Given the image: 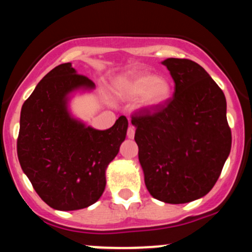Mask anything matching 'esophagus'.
Segmentation results:
<instances>
[{
    "instance_id": "obj_1",
    "label": "esophagus",
    "mask_w": 252,
    "mask_h": 252,
    "mask_svg": "<svg viewBox=\"0 0 252 252\" xmlns=\"http://www.w3.org/2000/svg\"><path fill=\"white\" fill-rule=\"evenodd\" d=\"M126 135H128L129 138H134V136H135V128H134V126H129Z\"/></svg>"
}]
</instances>
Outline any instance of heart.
<instances>
[{
  "label": "heart",
  "instance_id": "1",
  "mask_svg": "<svg viewBox=\"0 0 252 252\" xmlns=\"http://www.w3.org/2000/svg\"><path fill=\"white\" fill-rule=\"evenodd\" d=\"M116 92L126 98L140 97L138 106L152 111L168 102L173 94V86L168 78L155 77L149 72H137L118 80Z\"/></svg>",
  "mask_w": 252,
  "mask_h": 252
}]
</instances>
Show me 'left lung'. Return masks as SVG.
Segmentation results:
<instances>
[{
    "instance_id": "left-lung-1",
    "label": "left lung",
    "mask_w": 252,
    "mask_h": 252,
    "mask_svg": "<svg viewBox=\"0 0 252 252\" xmlns=\"http://www.w3.org/2000/svg\"><path fill=\"white\" fill-rule=\"evenodd\" d=\"M162 65L175 83L174 96L131 124L147 189L160 201L185 204L212 189L230 154L226 99L199 63L168 58Z\"/></svg>"
}]
</instances>
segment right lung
I'll return each mask as SVG.
<instances>
[{
	"instance_id": "right-lung-1",
	"label": "right lung",
	"mask_w": 252,
	"mask_h": 252,
	"mask_svg": "<svg viewBox=\"0 0 252 252\" xmlns=\"http://www.w3.org/2000/svg\"><path fill=\"white\" fill-rule=\"evenodd\" d=\"M96 89L62 63L40 80L22 105L17 156L35 192L54 210L74 211L94 204L105 189V172L126 136L128 120L98 130L72 114L76 94Z\"/></svg>"
}]
</instances>
